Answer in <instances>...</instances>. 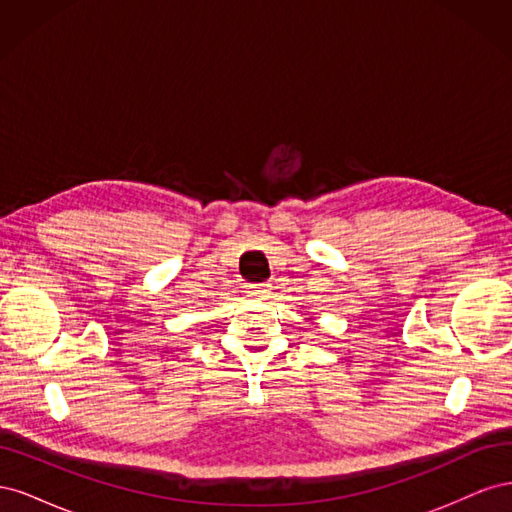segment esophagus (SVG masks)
Here are the masks:
<instances>
[{
	"mask_svg": "<svg viewBox=\"0 0 512 512\" xmlns=\"http://www.w3.org/2000/svg\"><path fill=\"white\" fill-rule=\"evenodd\" d=\"M245 292H247V297H265V294L271 292V284H267V282L250 284V286L245 288Z\"/></svg>",
	"mask_w": 512,
	"mask_h": 512,
	"instance_id": "34e87169",
	"label": "esophagus"
}]
</instances>
